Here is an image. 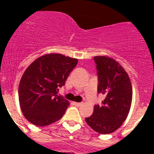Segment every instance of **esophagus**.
I'll use <instances>...</instances> for the list:
<instances>
[{
  "label": "esophagus",
  "mask_w": 154,
  "mask_h": 154,
  "mask_svg": "<svg viewBox=\"0 0 154 154\" xmlns=\"http://www.w3.org/2000/svg\"><path fill=\"white\" fill-rule=\"evenodd\" d=\"M73 104H74L75 106H82L81 103H76V102H73Z\"/></svg>",
  "instance_id": "1"
}]
</instances>
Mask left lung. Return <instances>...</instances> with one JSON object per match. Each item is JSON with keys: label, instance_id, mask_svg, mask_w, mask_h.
I'll use <instances>...</instances> for the list:
<instances>
[{"label": "left lung", "instance_id": "obj_1", "mask_svg": "<svg viewBox=\"0 0 154 154\" xmlns=\"http://www.w3.org/2000/svg\"><path fill=\"white\" fill-rule=\"evenodd\" d=\"M98 71V92L105 99L102 106L96 105L93 113L85 122L94 131L107 134L119 129L127 117L131 106L133 89L125 69L113 58L95 56Z\"/></svg>", "mask_w": 154, "mask_h": 154}]
</instances>
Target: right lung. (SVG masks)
<instances>
[{
    "instance_id": "obj_1",
    "label": "right lung",
    "mask_w": 154,
    "mask_h": 154,
    "mask_svg": "<svg viewBox=\"0 0 154 154\" xmlns=\"http://www.w3.org/2000/svg\"><path fill=\"white\" fill-rule=\"evenodd\" d=\"M77 63V58L50 53L37 58L24 71L18 98L21 112L30 123L48 126L63 116L69 103L57 91Z\"/></svg>"
}]
</instances>
